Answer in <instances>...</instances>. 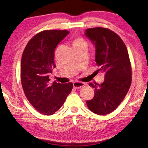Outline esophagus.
<instances>
[{
	"label": "esophagus",
	"instance_id": "obj_1",
	"mask_svg": "<svg viewBox=\"0 0 148 148\" xmlns=\"http://www.w3.org/2000/svg\"><path fill=\"white\" fill-rule=\"evenodd\" d=\"M73 86L76 89L81 88L83 86H84V84L82 83V82H75L73 83Z\"/></svg>",
	"mask_w": 148,
	"mask_h": 148
}]
</instances>
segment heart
Masks as SVG:
<instances>
[{"label":"heart","instance_id":"b5f03b06","mask_svg":"<svg viewBox=\"0 0 148 148\" xmlns=\"http://www.w3.org/2000/svg\"><path fill=\"white\" fill-rule=\"evenodd\" d=\"M87 46V44L86 41L82 38H77L75 39L73 42V46Z\"/></svg>","mask_w":148,"mask_h":148}]
</instances>
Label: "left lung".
<instances>
[{
    "label": "left lung",
    "mask_w": 148,
    "mask_h": 148,
    "mask_svg": "<svg viewBox=\"0 0 148 148\" xmlns=\"http://www.w3.org/2000/svg\"><path fill=\"white\" fill-rule=\"evenodd\" d=\"M85 34L95 46V61L100 68L97 71L104 73L103 83L89 84L95 88V96L86 102L87 106L95 114L106 115L117 108L131 86L128 51L121 38L108 29H87Z\"/></svg>",
    "instance_id": "obj_1"
}]
</instances>
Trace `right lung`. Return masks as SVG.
I'll return each instance as SVG.
<instances>
[{
  "label": "right lung",
  "instance_id": "add662e5",
  "mask_svg": "<svg viewBox=\"0 0 148 148\" xmlns=\"http://www.w3.org/2000/svg\"><path fill=\"white\" fill-rule=\"evenodd\" d=\"M69 31L46 30L36 34L25 48L21 62V81L25 95L37 111L46 116L57 112L73 88L72 82L49 84L56 67L54 51Z\"/></svg>",
  "mask_w": 148,
  "mask_h": 148
}]
</instances>
